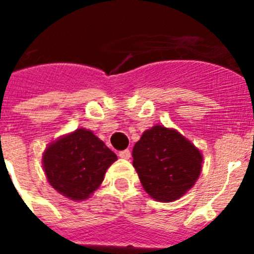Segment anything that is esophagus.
Masks as SVG:
<instances>
[{"label":"esophagus","instance_id":"1","mask_svg":"<svg viewBox=\"0 0 254 254\" xmlns=\"http://www.w3.org/2000/svg\"><path fill=\"white\" fill-rule=\"evenodd\" d=\"M120 158L129 159L131 158V151H129V150H123V151H120Z\"/></svg>","mask_w":254,"mask_h":254}]
</instances>
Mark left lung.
<instances>
[{
	"label": "left lung",
	"mask_w": 254,
	"mask_h": 254,
	"mask_svg": "<svg viewBox=\"0 0 254 254\" xmlns=\"http://www.w3.org/2000/svg\"><path fill=\"white\" fill-rule=\"evenodd\" d=\"M132 158L143 190L160 202L181 198L202 170L201 151L178 131L161 125L143 132Z\"/></svg>",
	"instance_id": "obj_1"
}]
</instances>
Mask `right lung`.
<instances>
[{"label":"right lung","instance_id":"right-lung-1","mask_svg":"<svg viewBox=\"0 0 254 254\" xmlns=\"http://www.w3.org/2000/svg\"><path fill=\"white\" fill-rule=\"evenodd\" d=\"M117 155L89 129L77 128L49 143L43 169L49 185L75 201L86 199L99 188Z\"/></svg>","mask_w":254,"mask_h":254}]
</instances>
